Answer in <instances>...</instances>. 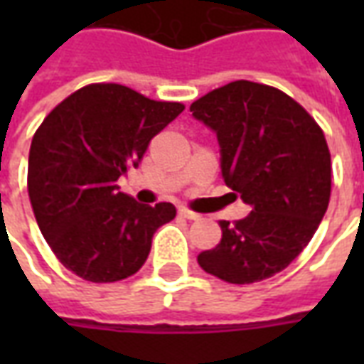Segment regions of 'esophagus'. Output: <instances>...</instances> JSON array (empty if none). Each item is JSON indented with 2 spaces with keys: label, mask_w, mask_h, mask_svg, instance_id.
Wrapping results in <instances>:
<instances>
[{
  "label": "esophagus",
  "mask_w": 364,
  "mask_h": 364,
  "mask_svg": "<svg viewBox=\"0 0 364 364\" xmlns=\"http://www.w3.org/2000/svg\"><path fill=\"white\" fill-rule=\"evenodd\" d=\"M179 214H181V218H187V220H198V214L189 208H179Z\"/></svg>",
  "instance_id": "34e87169"
}]
</instances>
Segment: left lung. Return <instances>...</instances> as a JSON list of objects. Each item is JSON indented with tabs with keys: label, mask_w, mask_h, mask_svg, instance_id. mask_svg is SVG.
Here are the masks:
<instances>
[{
	"label": "left lung",
	"mask_w": 364,
	"mask_h": 364,
	"mask_svg": "<svg viewBox=\"0 0 364 364\" xmlns=\"http://www.w3.org/2000/svg\"><path fill=\"white\" fill-rule=\"evenodd\" d=\"M191 111L218 136L226 185L252 206L242 220H220V244L198 253V265L232 284L281 273L328 210L331 156L323 130L292 97L247 80L208 91Z\"/></svg>",
	"instance_id": "obj_1"
}]
</instances>
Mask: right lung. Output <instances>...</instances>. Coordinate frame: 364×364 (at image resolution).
Returning a JSON list of instances; mask_svg holds the SVG:
<instances>
[{
    "mask_svg": "<svg viewBox=\"0 0 364 364\" xmlns=\"http://www.w3.org/2000/svg\"><path fill=\"white\" fill-rule=\"evenodd\" d=\"M185 105L154 101L119 83H90L52 109L28 151L27 189L36 224L66 269L117 282L142 267L154 232L175 206L140 205L119 193L148 144Z\"/></svg>",
    "mask_w": 364,
    "mask_h": 364,
    "instance_id": "1",
    "label": "right lung"
}]
</instances>
